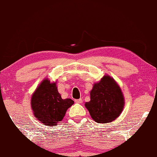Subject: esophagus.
<instances>
[{
    "mask_svg": "<svg viewBox=\"0 0 157 157\" xmlns=\"http://www.w3.org/2000/svg\"><path fill=\"white\" fill-rule=\"evenodd\" d=\"M75 102H76V103H82V99H75Z\"/></svg>",
    "mask_w": 157,
    "mask_h": 157,
    "instance_id": "esophagus-1",
    "label": "esophagus"
}]
</instances>
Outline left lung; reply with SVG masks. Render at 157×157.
I'll use <instances>...</instances> for the list:
<instances>
[{
	"instance_id": "left-lung-1",
	"label": "left lung",
	"mask_w": 157,
	"mask_h": 157,
	"mask_svg": "<svg viewBox=\"0 0 157 157\" xmlns=\"http://www.w3.org/2000/svg\"><path fill=\"white\" fill-rule=\"evenodd\" d=\"M85 105L97 123H111L122 112L124 97L114 79L109 75H104L93 86L90 100Z\"/></svg>"
}]
</instances>
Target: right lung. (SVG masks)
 <instances>
[{
  "mask_svg": "<svg viewBox=\"0 0 157 157\" xmlns=\"http://www.w3.org/2000/svg\"><path fill=\"white\" fill-rule=\"evenodd\" d=\"M73 103L71 99H62L56 82L51 83L48 78L40 84L32 94L31 100L33 114L45 126H56Z\"/></svg>",
  "mask_w": 157,
  "mask_h": 157,
  "instance_id": "right-lung-1",
  "label": "right lung"
}]
</instances>
